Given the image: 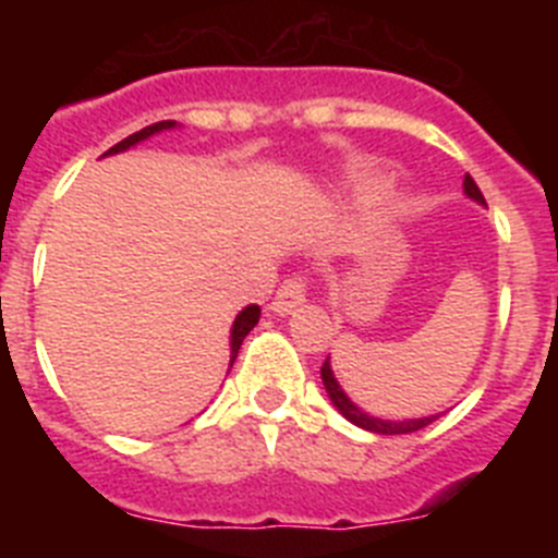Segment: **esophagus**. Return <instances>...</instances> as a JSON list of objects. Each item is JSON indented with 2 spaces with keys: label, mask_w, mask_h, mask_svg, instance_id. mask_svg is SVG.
<instances>
[{
  "label": "esophagus",
  "mask_w": 558,
  "mask_h": 558,
  "mask_svg": "<svg viewBox=\"0 0 558 558\" xmlns=\"http://www.w3.org/2000/svg\"><path fill=\"white\" fill-rule=\"evenodd\" d=\"M304 295H307V276L304 274H295L290 279H284L282 288L276 290V299H274V313L279 315H288L290 310L299 307L304 302Z\"/></svg>",
  "instance_id": "1"
}]
</instances>
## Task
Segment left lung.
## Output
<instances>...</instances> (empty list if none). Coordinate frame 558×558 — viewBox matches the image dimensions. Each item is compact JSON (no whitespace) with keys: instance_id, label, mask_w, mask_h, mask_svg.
Listing matches in <instances>:
<instances>
[{"instance_id":"left-lung-1","label":"left lung","mask_w":558,"mask_h":558,"mask_svg":"<svg viewBox=\"0 0 558 558\" xmlns=\"http://www.w3.org/2000/svg\"><path fill=\"white\" fill-rule=\"evenodd\" d=\"M463 192L470 195L472 201H477V204H486V198H483V192L477 190V184L472 181V175H463ZM322 379H324V388H327L329 399H332V405L338 408L343 416L352 422V425L363 427V430H372V433H383V436H402V433H413V430H422V427H427L436 416H425V418H405V422H391V418H374L368 416V413L360 411L357 405H354L352 399L347 397V393L340 391L338 379H335L332 368H329V360H324L322 366Z\"/></svg>"}]
</instances>
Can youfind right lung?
<instances>
[{
  "label": "right lung",
  "mask_w": 558,
  "mask_h": 558,
  "mask_svg": "<svg viewBox=\"0 0 558 558\" xmlns=\"http://www.w3.org/2000/svg\"><path fill=\"white\" fill-rule=\"evenodd\" d=\"M172 125H175V122H172V120L153 122V125H147V128H142V131L131 133V136H128V140L117 142V145H113L111 150H106V153H102V156H108V153H120V150H128V147H131V145H136V142L147 140V136H153V133L167 131V128H172ZM256 322H259V307H256V304H251V307H245L243 313L236 315L234 327H231V363H234L236 352H240V347H243L245 335H248L251 329L256 327Z\"/></svg>",
  "instance_id": "add662e5"
}]
</instances>
